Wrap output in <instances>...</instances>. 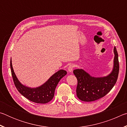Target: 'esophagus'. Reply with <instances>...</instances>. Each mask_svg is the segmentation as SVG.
<instances>
[{"instance_id":"esophagus-1","label":"esophagus","mask_w":127,"mask_h":127,"mask_svg":"<svg viewBox=\"0 0 127 127\" xmlns=\"http://www.w3.org/2000/svg\"><path fill=\"white\" fill-rule=\"evenodd\" d=\"M74 67V66L73 64H70L68 66V72H72L73 71V68Z\"/></svg>"}]
</instances>
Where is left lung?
Returning a JSON list of instances; mask_svg holds the SVG:
<instances>
[{
  "mask_svg": "<svg viewBox=\"0 0 127 127\" xmlns=\"http://www.w3.org/2000/svg\"><path fill=\"white\" fill-rule=\"evenodd\" d=\"M114 59L112 71L108 76L102 77H94L82 69L73 70L77 79V96L83 101H93L105 96L110 91L117 82L119 70L118 54L117 49H114Z\"/></svg>",
  "mask_w": 127,
  "mask_h": 127,
  "instance_id": "1",
  "label": "left lung"
}]
</instances>
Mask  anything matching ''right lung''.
Listing matches in <instances>:
<instances>
[{
	"label": "right lung",
	"instance_id": "right-lung-1",
	"mask_svg": "<svg viewBox=\"0 0 127 127\" xmlns=\"http://www.w3.org/2000/svg\"><path fill=\"white\" fill-rule=\"evenodd\" d=\"M10 65L14 85L19 92L27 99L38 104H46L53 99L58 83L67 73L65 70L61 69L51 76L42 85L38 87L31 88L23 85L18 81L13 69L11 59Z\"/></svg>",
	"mask_w": 127,
	"mask_h": 127
}]
</instances>
